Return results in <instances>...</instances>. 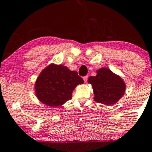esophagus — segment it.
Returning a JSON list of instances; mask_svg holds the SVG:
<instances>
[{
    "instance_id": "obj_1",
    "label": "esophagus",
    "mask_w": 152,
    "mask_h": 152,
    "mask_svg": "<svg viewBox=\"0 0 152 152\" xmlns=\"http://www.w3.org/2000/svg\"><path fill=\"white\" fill-rule=\"evenodd\" d=\"M88 76H83V81H84V82H85V83H86V82L87 81V80H88Z\"/></svg>"
}]
</instances>
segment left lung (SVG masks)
Wrapping results in <instances>:
<instances>
[{"label":"left lung","mask_w":152,"mask_h":152,"mask_svg":"<svg viewBox=\"0 0 152 152\" xmlns=\"http://www.w3.org/2000/svg\"><path fill=\"white\" fill-rule=\"evenodd\" d=\"M96 74L88 79V83L93 87L95 102L107 106L115 104L124 94L126 83L119 76L106 68L97 70Z\"/></svg>","instance_id":"left-lung-1"}]
</instances>
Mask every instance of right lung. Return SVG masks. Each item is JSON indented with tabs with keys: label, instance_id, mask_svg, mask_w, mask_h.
Instances as JSON below:
<instances>
[{
	"label": "right lung",
	"instance_id": "right-lung-1",
	"mask_svg": "<svg viewBox=\"0 0 152 152\" xmlns=\"http://www.w3.org/2000/svg\"><path fill=\"white\" fill-rule=\"evenodd\" d=\"M83 80L75 71L63 65L51 64L39 74L35 83L38 100L49 106H60L72 98L73 91Z\"/></svg>",
	"mask_w": 152,
	"mask_h": 152
}]
</instances>
